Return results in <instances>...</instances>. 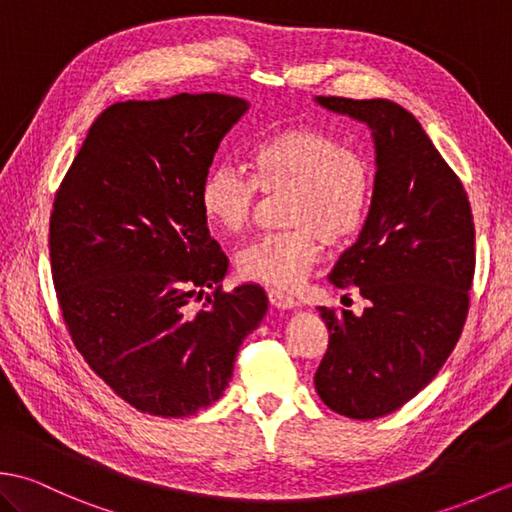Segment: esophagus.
I'll list each match as a JSON object with an SVG mask.
<instances>
[{"label": "esophagus", "mask_w": 512, "mask_h": 512, "mask_svg": "<svg viewBox=\"0 0 512 512\" xmlns=\"http://www.w3.org/2000/svg\"><path fill=\"white\" fill-rule=\"evenodd\" d=\"M268 301H270V306H275L279 310H292V308L297 306L295 299H292L290 295H286V292L277 290V288H270L268 290Z\"/></svg>", "instance_id": "34e87169"}]
</instances>
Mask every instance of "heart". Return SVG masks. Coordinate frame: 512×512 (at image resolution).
Instances as JSON below:
<instances>
[{"instance_id":"obj_1","label":"heart","mask_w":512,"mask_h":512,"mask_svg":"<svg viewBox=\"0 0 512 512\" xmlns=\"http://www.w3.org/2000/svg\"><path fill=\"white\" fill-rule=\"evenodd\" d=\"M250 176L220 165L200 184V209L215 231L237 235L253 220L257 189L288 193V231L257 237L239 250V275L273 288H292L317 264L321 242L343 246L367 220L374 198V169L341 138L312 127L268 136L248 156Z\"/></svg>"}]
</instances>
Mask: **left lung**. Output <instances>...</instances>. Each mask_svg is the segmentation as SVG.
<instances>
[{
    "label": "left lung",
    "mask_w": 512,
    "mask_h": 512,
    "mask_svg": "<svg viewBox=\"0 0 512 512\" xmlns=\"http://www.w3.org/2000/svg\"><path fill=\"white\" fill-rule=\"evenodd\" d=\"M372 129L374 198L356 244L332 268L363 314L319 308L330 343L314 387L332 411L374 420L427 387L458 343L475 273V224L460 178L422 125L387 99L317 96ZM347 297V295H345Z\"/></svg>",
    "instance_id": "left-lung-1"
}]
</instances>
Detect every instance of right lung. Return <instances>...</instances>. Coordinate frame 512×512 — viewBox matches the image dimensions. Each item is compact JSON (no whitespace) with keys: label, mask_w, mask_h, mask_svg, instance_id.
<instances>
[{"label":"right lung","mask_w":512,"mask_h":512,"mask_svg":"<svg viewBox=\"0 0 512 512\" xmlns=\"http://www.w3.org/2000/svg\"><path fill=\"white\" fill-rule=\"evenodd\" d=\"M246 110L215 92L114 103L54 195L50 264L65 328L92 372L149 416L213 405L268 310L259 286L222 292L228 259L198 200ZM206 289L216 292L191 313Z\"/></svg>","instance_id":"1"}]
</instances>
